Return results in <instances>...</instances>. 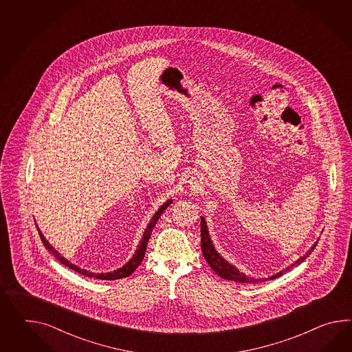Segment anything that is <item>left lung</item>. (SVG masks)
Instances as JSON below:
<instances>
[{"instance_id": "8db88e82", "label": "left lung", "mask_w": 352, "mask_h": 352, "mask_svg": "<svg viewBox=\"0 0 352 352\" xmlns=\"http://www.w3.org/2000/svg\"><path fill=\"white\" fill-rule=\"evenodd\" d=\"M317 244L318 241H316L313 244V247L309 249L308 252L302 257L299 258L298 261H295L292 266L286 267V268H283V271L272 274L270 277L254 278V277H250L248 274H243L236 267L232 266V263H229L223 256H220V253L216 250L214 243H212V240L210 238V232H208V228H207L206 220H205V217H201V247H202L204 257L206 259V262L210 265V267L214 270V274L220 276V277H223L225 280H229V281L241 283H256L277 278L281 274H285L287 270H290L292 267L298 266V265L302 263L307 259V257H309V254L313 252V249L316 248Z\"/></svg>"}]
</instances>
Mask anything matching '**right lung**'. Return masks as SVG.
<instances>
[{
    "label": "right lung",
    "mask_w": 352,
    "mask_h": 352,
    "mask_svg": "<svg viewBox=\"0 0 352 352\" xmlns=\"http://www.w3.org/2000/svg\"><path fill=\"white\" fill-rule=\"evenodd\" d=\"M172 202L173 199L170 198V199H168L165 204H163L162 206L159 207V210H157V211L155 212L154 216L151 217L150 223H147L145 232H144V235H142V238H141L140 243H138V248L135 250V254L131 257V259H129V262H127L126 265H123V266L118 268V270H114L113 272L94 274V272H90V271H87V270L80 268V267L76 266V265L71 263L69 259H66L63 256H60V252H58V250H56L54 247L48 243V240L45 239L43 232H41V229L38 228V225H36V228H38V232H39V235H41V239L43 241L44 247L48 249V252H50L51 254H53V257L57 258L62 265L69 267V268L74 270V271H75V272H78V274L87 276V277H94V278H98V280H108V281H111V280H118V278H123V277H129V274H133V272H135V270L141 265L142 259L145 257L147 241L150 239V235H151V232H153L155 223H157V220L160 219V216H162L164 211L172 205Z\"/></svg>",
    "instance_id": "1"
}]
</instances>
